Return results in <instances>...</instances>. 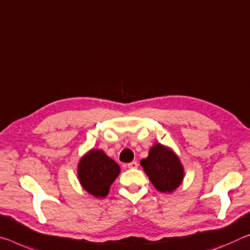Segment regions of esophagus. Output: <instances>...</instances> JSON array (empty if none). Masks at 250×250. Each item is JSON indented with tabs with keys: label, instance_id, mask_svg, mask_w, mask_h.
Instances as JSON below:
<instances>
[{
	"label": "esophagus",
	"instance_id": "34e87169",
	"mask_svg": "<svg viewBox=\"0 0 250 250\" xmlns=\"http://www.w3.org/2000/svg\"><path fill=\"white\" fill-rule=\"evenodd\" d=\"M138 166L139 165H138L137 161H132V162H130V164L126 165V167H128L129 169H137Z\"/></svg>",
	"mask_w": 250,
	"mask_h": 250
}]
</instances>
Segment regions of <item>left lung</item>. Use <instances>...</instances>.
<instances>
[{"label":"left lung","instance_id":"8db88e82","mask_svg":"<svg viewBox=\"0 0 250 250\" xmlns=\"http://www.w3.org/2000/svg\"><path fill=\"white\" fill-rule=\"evenodd\" d=\"M149 180L158 191L171 192L184 179V168L172 150L160 144L154 145L149 156L140 161Z\"/></svg>","mask_w":250,"mask_h":250}]
</instances>
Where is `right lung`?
Returning <instances> with one entry per match:
<instances>
[{"label":"right lung","mask_w":250,"mask_h":250,"mask_svg":"<svg viewBox=\"0 0 250 250\" xmlns=\"http://www.w3.org/2000/svg\"><path fill=\"white\" fill-rule=\"evenodd\" d=\"M120 167L102 150H91L80 160L78 167L82 187L94 197H105L116 180Z\"/></svg>","instance_id":"right-lung-1"}]
</instances>
